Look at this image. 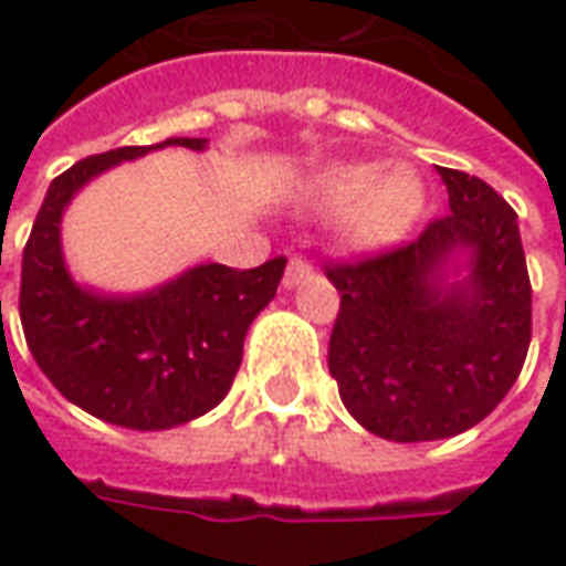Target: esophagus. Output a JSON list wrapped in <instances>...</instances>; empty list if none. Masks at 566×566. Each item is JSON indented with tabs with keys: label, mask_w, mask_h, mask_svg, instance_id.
Instances as JSON below:
<instances>
[{
	"label": "esophagus",
	"mask_w": 566,
	"mask_h": 566,
	"mask_svg": "<svg viewBox=\"0 0 566 566\" xmlns=\"http://www.w3.org/2000/svg\"><path fill=\"white\" fill-rule=\"evenodd\" d=\"M312 275V266H308V260L303 258H291V263H287V272H284V287L287 291H294L296 284H303Z\"/></svg>",
	"instance_id": "1"
}]
</instances>
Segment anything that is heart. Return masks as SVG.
I'll use <instances>...</instances> for the list:
<instances>
[{"label": "heart", "instance_id": "heart-1", "mask_svg": "<svg viewBox=\"0 0 566 566\" xmlns=\"http://www.w3.org/2000/svg\"><path fill=\"white\" fill-rule=\"evenodd\" d=\"M308 209L339 211V235L355 251H388L412 233L424 214L427 190L412 166L373 160L331 163L303 185Z\"/></svg>", "mask_w": 566, "mask_h": 566}]
</instances>
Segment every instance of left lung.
Returning <instances> with one entry per match:
<instances>
[{
	"label": "left lung",
	"mask_w": 566,
	"mask_h": 566,
	"mask_svg": "<svg viewBox=\"0 0 566 566\" xmlns=\"http://www.w3.org/2000/svg\"><path fill=\"white\" fill-rule=\"evenodd\" d=\"M437 172L446 218L412 245L327 270L343 294L327 367L348 416L391 442L479 424L510 394L531 345L518 214L482 178Z\"/></svg>",
	"instance_id": "left-lung-1"
}]
</instances>
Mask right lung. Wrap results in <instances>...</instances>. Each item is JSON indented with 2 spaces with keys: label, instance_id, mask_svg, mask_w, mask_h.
Instances as JSON below:
<instances>
[{
  "label": "right lung",
  "instance_id": "right-lung-1",
  "mask_svg": "<svg viewBox=\"0 0 566 566\" xmlns=\"http://www.w3.org/2000/svg\"><path fill=\"white\" fill-rule=\"evenodd\" d=\"M163 148L206 150L209 139L105 150L54 178L20 272V321L35 364L69 403L129 430H169L221 403L248 327L272 303L287 266L284 258L242 272L193 263L133 294L81 284L63 254L69 202L93 178Z\"/></svg>",
  "mask_w": 566,
  "mask_h": 566
}]
</instances>
